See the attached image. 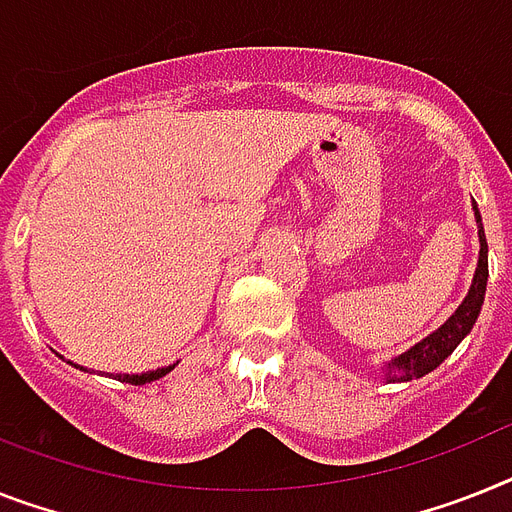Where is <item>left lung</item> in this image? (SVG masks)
<instances>
[{"mask_svg":"<svg viewBox=\"0 0 512 512\" xmlns=\"http://www.w3.org/2000/svg\"><path fill=\"white\" fill-rule=\"evenodd\" d=\"M476 209V204H474ZM476 222H481L479 209H476ZM481 240V251H479V269L474 274V285L468 290L466 301L460 303L458 311H455L450 319H447L442 327L429 335L426 340H421L418 345H413L408 353L398 356L392 363H387V377L390 382H408V379H418L434 371L439 363L445 361L455 348L458 342L471 332V327L479 319L481 303H484V293H487V277H489V264H487V238H484V227L479 230Z\"/></svg>","mask_w":512,"mask_h":512,"instance_id":"1","label":"left lung"}]
</instances>
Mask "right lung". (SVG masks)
<instances>
[{
  "mask_svg": "<svg viewBox=\"0 0 512 512\" xmlns=\"http://www.w3.org/2000/svg\"><path fill=\"white\" fill-rule=\"evenodd\" d=\"M175 369V363L172 366H164V369H156L149 371V374H120V382H128V384H146V382H154V379H162L164 374H170Z\"/></svg>",
  "mask_w": 512,
  "mask_h": 512,
  "instance_id": "obj_1",
  "label": "right lung"
}]
</instances>
